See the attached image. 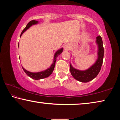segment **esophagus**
<instances>
[{
    "mask_svg": "<svg viewBox=\"0 0 120 120\" xmlns=\"http://www.w3.org/2000/svg\"><path fill=\"white\" fill-rule=\"evenodd\" d=\"M70 48V46L69 44L68 43L65 44L64 45V49L65 51H69Z\"/></svg>",
    "mask_w": 120,
    "mask_h": 120,
    "instance_id": "1",
    "label": "esophagus"
}]
</instances>
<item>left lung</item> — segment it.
<instances>
[{
	"label": "left lung",
	"instance_id": "left-lung-1",
	"mask_svg": "<svg viewBox=\"0 0 120 120\" xmlns=\"http://www.w3.org/2000/svg\"><path fill=\"white\" fill-rule=\"evenodd\" d=\"M96 43L98 45V59L94 64L85 70H79L75 69L70 64V70L71 75L76 80L81 82L86 83L94 79L101 69L104 58V46L101 36L97 37Z\"/></svg>",
	"mask_w": 120,
	"mask_h": 120
}]
</instances>
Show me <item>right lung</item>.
<instances>
[{"label":"right lung","instance_id":"1","mask_svg":"<svg viewBox=\"0 0 120 120\" xmlns=\"http://www.w3.org/2000/svg\"><path fill=\"white\" fill-rule=\"evenodd\" d=\"M38 23V22L36 20L30 21L27 24V25H26V28H24L23 30L22 31L20 37L21 36L23 33L24 31H26L28 29H29V28L32 25H34V24H37ZM62 51H63V49L61 48V49H60V50L57 51L55 53L54 56V60H53V63L52 64H51V67L50 68H49L48 69H47L46 70H44V71H42L37 72V73H32V72H30L29 71H28V70H26L23 67H22V69L28 76L32 78L33 79H36V80H38V79H44V78L49 77V76L52 73L53 70H54V68L55 67V64H56V58H57V56H59L61 53L62 52Z\"/></svg>","mask_w":120,"mask_h":120}]
</instances>
